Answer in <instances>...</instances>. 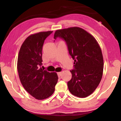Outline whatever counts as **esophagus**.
<instances>
[{
	"label": "esophagus",
	"mask_w": 121,
	"mask_h": 121,
	"mask_svg": "<svg viewBox=\"0 0 121 121\" xmlns=\"http://www.w3.org/2000/svg\"><path fill=\"white\" fill-rule=\"evenodd\" d=\"M61 75H62V72L58 73V76L59 77H60L61 76Z\"/></svg>",
	"instance_id": "1"
}]
</instances>
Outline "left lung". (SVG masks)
Returning a JSON list of instances; mask_svg holds the SVG:
<instances>
[{
	"instance_id": "left-lung-1",
	"label": "left lung",
	"mask_w": 121,
	"mask_h": 121,
	"mask_svg": "<svg viewBox=\"0 0 121 121\" xmlns=\"http://www.w3.org/2000/svg\"><path fill=\"white\" fill-rule=\"evenodd\" d=\"M60 37L66 43L69 54L74 60L71 79L67 83L73 95L85 98L92 93L101 80L104 60L95 38L83 29L71 27L57 30L54 39Z\"/></svg>"
}]
</instances>
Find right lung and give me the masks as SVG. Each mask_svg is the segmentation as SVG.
<instances>
[{
    "instance_id": "obj_1",
    "label": "right lung",
    "mask_w": 121,
    "mask_h": 121,
    "mask_svg": "<svg viewBox=\"0 0 121 121\" xmlns=\"http://www.w3.org/2000/svg\"><path fill=\"white\" fill-rule=\"evenodd\" d=\"M52 31L31 35L24 41L17 58V68L22 85L38 100H43L54 93L58 77L55 72L42 69V49L44 40Z\"/></svg>"
}]
</instances>
